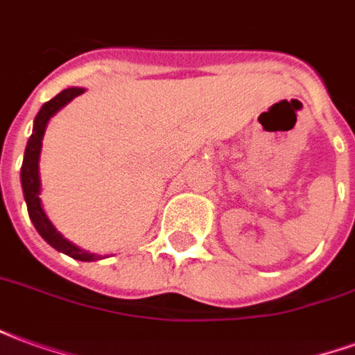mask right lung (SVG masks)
<instances>
[{
    "label": "right lung",
    "mask_w": 355,
    "mask_h": 355,
    "mask_svg": "<svg viewBox=\"0 0 355 355\" xmlns=\"http://www.w3.org/2000/svg\"><path fill=\"white\" fill-rule=\"evenodd\" d=\"M81 93H85L83 87H68L64 91H60L55 98L45 102L42 108H40V112H37V116L34 119V129H32V135H30V139L26 142V150H24V159H22V169H20V184H22V193H24V201H26L30 220L34 223L35 230L40 232V236L51 247H55L57 251L72 257L76 261L93 262L102 259L101 254L89 253L85 249H81L76 243H72L70 239H66L53 226L49 216L45 215L42 200H40V193H42L40 155H42V140L43 135H45V129H47V123H49V119L57 114L58 110L64 108L68 102H72Z\"/></svg>",
    "instance_id": "1"
}]
</instances>
